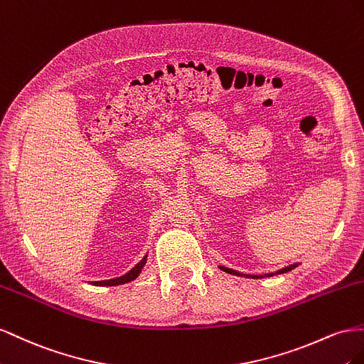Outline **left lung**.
Instances as JSON below:
<instances>
[{"mask_svg": "<svg viewBox=\"0 0 364 364\" xmlns=\"http://www.w3.org/2000/svg\"><path fill=\"white\" fill-rule=\"evenodd\" d=\"M299 264H293V265H288V267H285V268H282V269H279V272H276L274 274H282V273H287V272H291L293 268H296ZM223 272H225V273H230V274H236V276H247V277H255V279H257V277H269V276H273V273H269V274H264V276H256V274H242V273H240V272H235V269H232V268H227V267H220Z\"/></svg>", "mask_w": 364, "mask_h": 364, "instance_id": "left-lung-1", "label": "left lung"}]
</instances>
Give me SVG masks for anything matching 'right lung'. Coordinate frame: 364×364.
Wrapping results in <instances>:
<instances>
[{"mask_svg": "<svg viewBox=\"0 0 364 364\" xmlns=\"http://www.w3.org/2000/svg\"><path fill=\"white\" fill-rule=\"evenodd\" d=\"M146 257H148V255L144 256L141 261L134 267L131 272H128L127 274L124 276H120V277H116V279H109V280H97V282H92V285H99V287H114V285H120V284H127V282H131V280H134L136 279L139 274H140V272H141V268H143V265L146 264Z\"/></svg>", "mask_w": 364, "mask_h": 364, "instance_id": "obj_1", "label": "right lung"}]
</instances>
